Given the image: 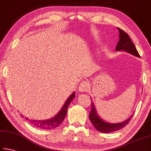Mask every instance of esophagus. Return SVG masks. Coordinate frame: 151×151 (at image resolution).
<instances>
[{"label":"esophagus","instance_id":"1","mask_svg":"<svg viewBox=\"0 0 151 151\" xmlns=\"http://www.w3.org/2000/svg\"><path fill=\"white\" fill-rule=\"evenodd\" d=\"M78 90L81 92H85L87 90V82L84 81L81 83L78 87Z\"/></svg>","mask_w":151,"mask_h":151}]
</instances>
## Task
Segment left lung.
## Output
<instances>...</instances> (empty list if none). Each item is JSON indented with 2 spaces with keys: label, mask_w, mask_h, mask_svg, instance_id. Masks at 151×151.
<instances>
[{
  "label": "left lung",
  "mask_w": 151,
  "mask_h": 151,
  "mask_svg": "<svg viewBox=\"0 0 151 151\" xmlns=\"http://www.w3.org/2000/svg\"><path fill=\"white\" fill-rule=\"evenodd\" d=\"M119 40L115 50L116 51H125V52H129L130 54L135 56V57H140L139 52H138L133 42L130 39L129 36L121 29H119ZM132 116V114L129 119H127L126 121L123 122H117V123H110V122L104 121L98 115L95 106H94L93 101H91V111L90 114H89V119H90V121L92 124H93L94 127L97 131L101 132L109 133V132L117 131L118 130L121 129L122 128H123L129 123Z\"/></svg>",
  "instance_id": "1"
}]
</instances>
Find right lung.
Masks as SVG:
<instances>
[{"instance_id": "1", "label": "right lung", "mask_w": 151, "mask_h": 151, "mask_svg": "<svg viewBox=\"0 0 151 151\" xmlns=\"http://www.w3.org/2000/svg\"><path fill=\"white\" fill-rule=\"evenodd\" d=\"M75 97V92H73L70 95V96L67 99V100L64 104L63 106L61 108L60 111L56 114L52 118H50L47 120H34L29 119L27 118L26 120L29 121L32 126L37 127L38 129H41L45 130H52L55 128L58 127L64 121V119L65 118L66 114L68 111V107ZM22 115V114H21Z\"/></svg>"}]
</instances>
